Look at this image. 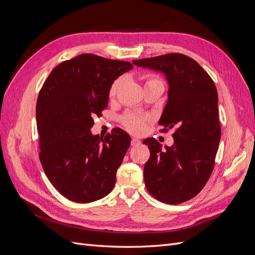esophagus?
I'll return each mask as SVG.
<instances>
[{
  "label": "esophagus",
  "instance_id": "34e87169",
  "mask_svg": "<svg viewBox=\"0 0 255 255\" xmlns=\"http://www.w3.org/2000/svg\"><path fill=\"white\" fill-rule=\"evenodd\" d=\"M130 143H132L133 146H136V145H139L141 143V140L138 139V138H132V141H130Z\"/></svg>",
  "mask_w": 255,
  "mask_h": 255
}]
</instances>
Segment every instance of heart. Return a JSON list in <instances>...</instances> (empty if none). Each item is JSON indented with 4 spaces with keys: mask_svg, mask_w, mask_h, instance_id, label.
<instances>
[{
    "mask_svg": "<svg viewBox=\"0 0 255 255\" xmlns=\"http://www.w3.org/2000/svg\"><path fill=\"white\" fill-rule=\"evenodd\" d=\"M152 84H163V82H161L159 79L155 78V76H146L144 86H148V85H152ZM120 85H121V79L116 80L112 84V86L110 88V92H109L111 98L115 97L116 94H117ZM123 125H125V127L129 130V132H132V133H140V132H142V129L144 128L143 119L138 117V116H135V115H128V116H127V117H125V119H123Z\"/></svg>",
    "mask_w": 255,
    "mask_h": 255,
    "instance_id": "1",
    "label": "heart"
}]
</instances>
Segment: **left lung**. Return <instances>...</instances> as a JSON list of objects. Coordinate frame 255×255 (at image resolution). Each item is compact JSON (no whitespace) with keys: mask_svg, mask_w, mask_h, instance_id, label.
Listing matches in <instances>:
<instances>
[{"mask_svg":"<svg viewBox=\"0 0 255 255\" xmlns=\"http://www.w3.org/2000/svg\"><path fill=\"white\" fill-rule=\"evenodd\" d=\"M133 64L165 75L168 100L158 123L163 130L176 128L171 146L161 148L153 137L142 141L151 154L143 168L145 187L161 202H185L201 191L213 171L221 138L217 89L202 67L184 54Z\"/></svg>","mask_w":255,"mask_h":255,"instance_id":"obj_1","label":"left lung"}]
</instances>
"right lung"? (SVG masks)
Masks as SVG:
<instances>
[{"mask_svg": "<svg viewBox=\"0 0 255 255\" xmlns=\"http://www.w3.org/2000/svg\"><path fill=\"white\" fill-rule=\"evenodd\" d=\"M132 69L128 61L82 54L54 68L39 92L41 165L53 186L73 202L97 201L115 186L130 137L114 128L102 139L90 128L109 104L112 84Z\"/></svg>", "mask_w": 255, "mask_h": 255, "instance_id": "right-lung-1", "label": "right lung"}]
</instances>
